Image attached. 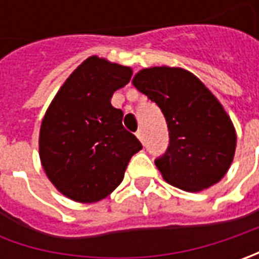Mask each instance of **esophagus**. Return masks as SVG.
<instances>
[{
    "label": "esophagus",
    "instance_id": "obj_1",
    "mask_svg": "<svg viewBox=\"0 0 259 259\" xmlns=\"http://www.w3.org/2000/svg\"><path fill=\"white\" fill-rule=\"evenodd\" d=\"M135 134H137V137H138V140H140V141H141V143L144 144V133H143V130L140 128V130H138V131H137Z\"/></svg>",
    "mask_w": 259,
    "mask_h": 259
}]
</instances>
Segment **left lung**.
<instances>
[{
    "label": "left lung",
    "mask_w": 259,
    "mask_h": 259,
    "mask_svg": "<svg viewBox=\"0 0 259 259\" xmlns=\"http://www.w3.org/2000/svg\"><path fill=\"white\" fill-rule=\"evenodd\" d=\"M134 86L158 105L168 128V147L154 163L167 183L199 192L218 183L234 160L236 135L222 105L180 67L140 70Z\"/></svg>",
    "instance_id": "1"
}]
</instances>
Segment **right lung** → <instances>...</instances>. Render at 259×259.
Instances as JSON below:
<instances>
[{
  "label": "right lung",
  "instance_id": "1",
  "mask_svg": "<svg viewBox=\"0 0 259 259\" xmlns=\"http://www.w3.org/2000/svg\"><path fill=\"white\" fill-rule=\"evenodd\" d=\"M133 76L126 66L92 56L67 77L40 128V160L47 177L69 199L92 203L112 193L143 145L111 105Z\"/></svg>",
  "mask_w": 259,
  "mask_h": 259
}]
</instances>
